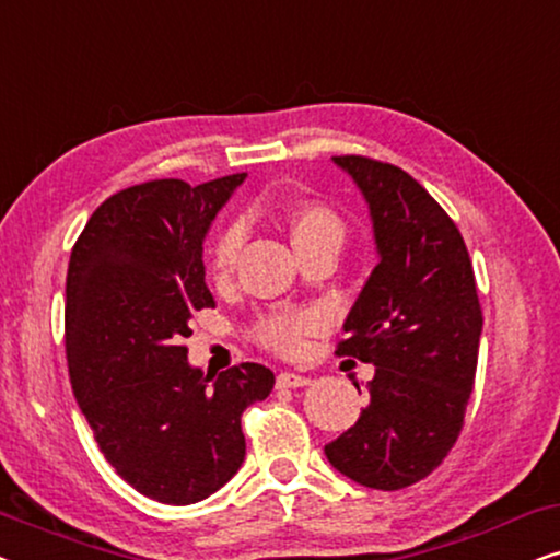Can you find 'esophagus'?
<instances>
[{
  "label": "esophagus",
  "mask_w": 560,
  "mask_h": 560,
  "mask_svg": "<svg viewBox=\"0 0 560 560\" xmlns=\"http://www.w3.org/2000/svg\"><path fill=\"white\" fill-rule=\"evenodd\" d=\"M308 377H303V374H295V372H280L278 374V387H305L308 385Z\"/></svg>",
  "instance_id": "1"
}]
</instances>
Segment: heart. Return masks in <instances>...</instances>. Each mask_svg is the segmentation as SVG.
Instances as JSON below:
<instances>
[{"instance_id":"1","label":"heart","mask_w":560,"mask_h":560,"mask_svg":"<svg viewBox=\"0 0 560 560\" xmlns=\"http://www.w3.org/2000/svg\"><path fill=\"white\" fill-rule=\"evenodd\" d=\"M288 226L290 240L295 244V252L320 242H334L341 247L343 232H347L339 213L328 209L324 203H301L298 209L290 211ZM242 236L244 232L236 221L234 224H226L224 229H219V234L213 236L209 247L211 278H229V272L234 270L236 255H240ZM318 326L320 316L316 311H272L267 313V316L257 318L252 334H255V339L262 343V347L278 351V354H293V351L301 349L305 336L316 331Z\"/></svg>"}]
</instances>
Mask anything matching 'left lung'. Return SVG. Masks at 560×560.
Returning <instances> with one entry per match:
<instances>
[{"label": "left lung", "instance_id": "1", "mask_svg": "<svg viewBox=\"0 0 560 560\" xmlns=\"http://www.w3.org/2000/svg\"><path fill=\"white\" fill-rule=\"evenodd\" d=\"M334 163L370 206L380 262L336 349L374 364L370 405L324 451L343 477L395 492L425 479L454 448L485 318L464 236L439 201L397 165L362 155Z\"/></svg>", "mask_w": 560, "mask_h": 560}]
</instances>
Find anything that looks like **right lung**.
<instances>
[{
	"label": "right lung",
	"mask_w": 560,
	"mask_h": 560,
	"mask_svg": "<svg viewBox=\"0 0 560 560\" xmlns=\"http://www.w3.org/2000/svg\"><path fill=\"white\" fill-rule=\"evenodd\" d=\"M244 178L119 190L91 213L68 262L73 395L114 471L163 504L201 502L240 471L242 412L275 385L255 362L211 377L183 347L196 311L217 305L203 280V240Z\"/></svg>",
	"instance_id": "obj_1"
}]
</instances>
